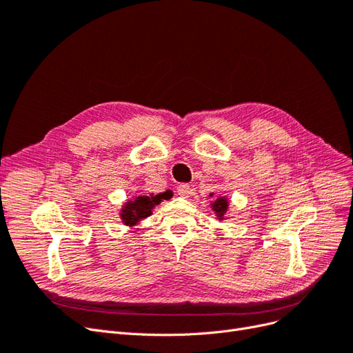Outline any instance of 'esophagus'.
Masks as SVG:
<instances>
[{
	"label": "esophagus",
	"mask_w": 353,
	"mask_h": 353,
	"mask_svg": "<svg viewBox=\"0 0 353 353\" xmlns=\"http://www.w3.org/2000/svg\"><path fill=\"white\" fill-rule=\"evenodd\" d=\"M176 193H178L181 197H188V196L191 194V188H190V185H187V184H181V185L178 187V190H176Z\"/></svg>",
	"instance_id": "esophagus-1"
}]
</instances>
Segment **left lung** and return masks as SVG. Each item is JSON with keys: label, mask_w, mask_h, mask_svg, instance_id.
<instances>
[{"label": "left lung", "mask_w": 353, "mask_h": 353, "mask_svg": "<svg viewBox=\"0 0 353 353\" xmlns=\"http://www.w3.org/2000/svg\"><path fill=\"white\" fill-rule=\"evenodd\" d=\"M212 196H213V193L210 194V197ZM228 206H230V201L227 197H223V196H219L215 201L210 203V208L213 212H215V215L219 221L225 219V213L228 212Z\"/></svg>", "instance_id": "8db88e82"}]
</instances>
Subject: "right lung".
<instances>
[{
  "instance_id": "obj_1",
  "label": "right lung",
  "mask_w": 353,
  "mask_h": 353,
  "mask_svg": "<svg viewBox=\"0 0 353 353\" xmlns=\"http://www.w3.org/2000/svg\"><path fill=\"white\" fill-rule=\"evenodd\" d=\"M168 193L150 194V196H137L131 200L125 201V205L121 209V219L128 227H135L138 222L148 218L153 213V209L160 201L168 200Z\"/></svg>"
}]
</instances>
